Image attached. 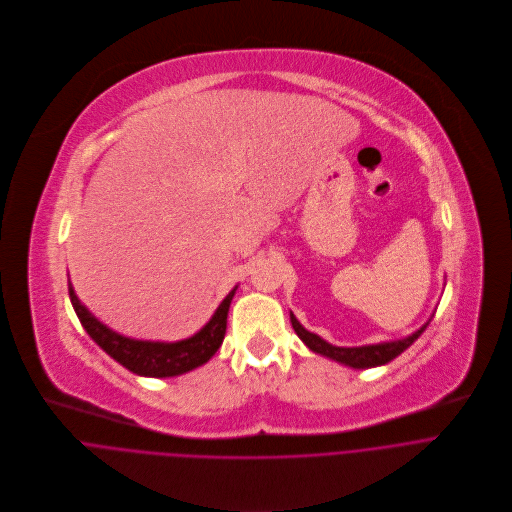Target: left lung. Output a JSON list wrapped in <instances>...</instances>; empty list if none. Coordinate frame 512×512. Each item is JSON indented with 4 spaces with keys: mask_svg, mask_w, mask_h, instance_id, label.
I'll return each mask as SVG.
<instances>
[{
    "mask_svg": "<svg viewBox=\"0 0 512 512\" xmlns=\"http://www.w3.org/2000/svg\"><path fill=\"white\" fill-rule=\"evenodd\" d=\"M291 317V325L295 329V333L299 335L301 342L315 354H321L329 360H335L339 364H346L350 368H358V370H366V368H376V366H384L388 362H392L394 358H398L404 350H408L416 339L422 335V331L428 327V323H424L418 331H414L412 335L404 337V339H396V342H384V344H374V346H362V348H337L327 344L325 339H321L319 335L307 331L293 313H289Z\"/></svg>",
    "mask_w": 512,
    "mask_h": 512,
    "instance_id": "obj_1",
    "label": "left lung"
}]
</instances>
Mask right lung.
<instances>
[{
	"instance_id": "1",
	"label": "right lung",
	"mask_w": 512,
	"mask_h": 512,
	"mask_svg": "<svg viewBox=\"0 0 512 512\" xmlns=\"http://www.w3.org/2000/svg\"><path fill=\"white\" fill-rule=\"evenodd\" d=\"M235 291L237 287L221 301V305L217 307L209 323L201 331H197L193 337L181 339V342H173V344H164V342H142V339L124 337L112 331L80 303L72 283L68 281L72 307L82 327L88 331V335L120 366H124L136 376H146V378H173L207 364L215 356V352L221 348L225 339L227 315H229V307Z\"/></svg>"
}]
</instances>
